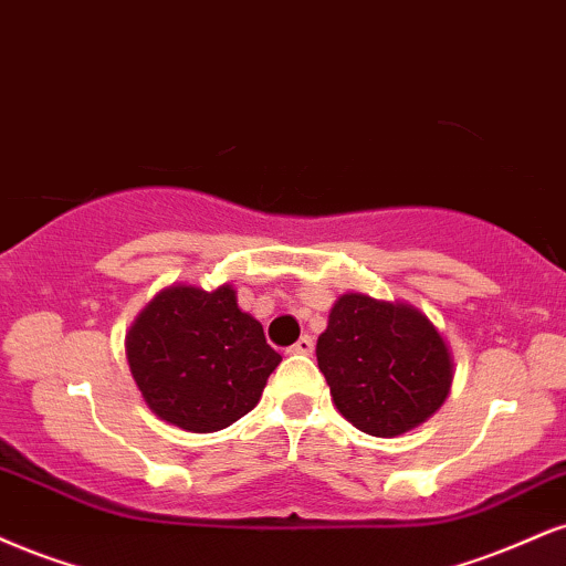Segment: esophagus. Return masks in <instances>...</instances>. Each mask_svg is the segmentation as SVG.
Wrapping results in <instances>:
<instances>
[{
    "label": "esophagus",
    "instance_id": "esophagus-1",
    "mask_svg": "<svg viewBox=\"0 0 566 566\" xmlns=\"http://www.w3.org/2000/svg\"><path fill=\"white\" fill-rule=\"evenodd\" d=\"M287 353H295V356H308V353H313V339L308 335L301 337Z\"/></svg>",
    "mask_w": 566,
    "mask_h": 566
}]
</instances>
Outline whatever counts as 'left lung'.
<instances>
[{"label":"left lung","instance_id":"left-lung-1","mask_svg":"<svg viewBox=\"0 0 566 566\" xmlns=\"http://www.w3.org/2000/svg\"><path fill=\"white\" fill-rule=\"evenodd\" d=\"M337 411L374 438H398L446 403L453 356L417 305L345 292L316 343Z\"/></svg>","mask_w":566,"mask_h":566}]
</instances>
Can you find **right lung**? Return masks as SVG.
Segmentation results:
<instances>
[{
	"instance_id": "add662e5",
	"label": "right lung",
	"mask_w": 566,
	"mask_h": 566,
	"mask_svg": "<svg viewBox=\"0 0 566 566\" xmlns=\"http://www.w3.org/2000/svg\"><path fill=\"white\" fill-rule=\"evenodd\" d=\"M126 358L149 411L187 432H218L253 411L282 360L231 284L160 290L134 318Z\"/></svg>"
}]
</instances>
